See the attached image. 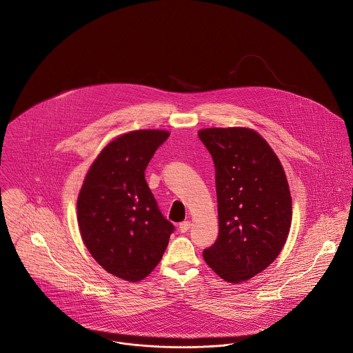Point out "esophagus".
<instances>
[{"mask_svg":"<svg viewBox=\"0 0 353 353\" xmlns=\"http://www.w3.org/2000/svg\"><path fill=\"white\" fill-rule=\"evenodd\" d=\"M192 227V223L188 220V221H182L181 224H179V230H181V232H188L189 231V228Z\"/></svg>","mask_w":353,"mask_h":353,"instance_id":"esophagus-1","label":"esophagus"}]
</instances>
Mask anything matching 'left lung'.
Returning <instances> with one entry per match:
<instances>
[{
  "label": "left lung",
  "instance_id": "1",
  "mask_svg": "<svg viewBox=\"0 0 353 353\" xmlns=\"http://www.w3.org/2000/svg\"><path fill=\"white\" fill-rule=\"evenodd\" d=\"M199 137L216 168L219 236L202 255L213 272L238 284L265 270L283 250L292 199L280 159L250 128H208Z\"/></svg>",
  "mask_w": 353,
  "mask_h": 353
}]
</instances>
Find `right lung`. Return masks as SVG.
<instances>
[{
  "instance_id": "1",
  "label": "right lung",
  "mask_w": 353,
  "mask_h": 353,
  "mask_svg": "<svg viewBox=\"0 0 353 353\" xmlns=\"http://www.w3.org/2000/svg\"><path fill=\"white\" fill-rule=\"evenodd\" d=\"M170 132L132 130L92 161L77 199L81 239L108 273L137 283L160 262L174 231L157 208L145 168Z\"/></svg>"
}]
</instances>
